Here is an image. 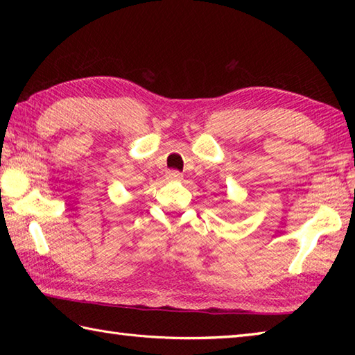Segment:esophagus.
Segmentation results:
<instances>
[{
    "mask_svg": "<svg viewBox=\"0 0 355 355\" xmlns=\"http://www.w3.org/2000/svg\"><path fill=\"white\" fill-rule=\"evenodd\" d=\"M166 178L171 180V182H178V180L183 178V173L178 171H169L168 173H166Z\"/></svg>",
    "mask_w": 355,
    "mask_h": 355,
    "instance_id": "obj_1",
    "label": "esophagus"
}]
</instances>
